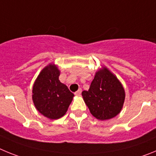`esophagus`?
<instances>
[{"mask_svg": "<svg viewBox=\"0 0 156 156\" xmlns=\"http://www.w3.org/2000/svg\"><path fill=\"white\" fill-rule=\"evenodd\" d=\"M81 92H82V89H81V88H80L79 90H77V91L75 92V95H77V96H79V95H80Z\"/></svg>", "mask_w": 156, "mask_h": 156, "instance_id": "obj_1", "label": "esophagus"}]
</instances>
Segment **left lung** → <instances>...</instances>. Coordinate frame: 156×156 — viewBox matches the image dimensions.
<instances>
[{"mask_svg":"<svg viewBox=\"0 0 156 156\" xmlns=\"http://www.w3.org/2000/svg\"><path fill=\"white\" fill-rule=\"evenodd\" d=\"M125 90L120 81L108 69H99L83 98L96 119L107 120L121 112L125 101Z\"/></svg>","mask_w":156,"mask_h":156,"instance_id":"8db88e82","label":"left lung"}]
</instances>
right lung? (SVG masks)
Segmentation results:
<instances>
[{
  "instance_id": "right-lung-1",
  "label": "right lung",
  "mask_w": 156,
  "mask_h": 156,
  "mask_svg": "<svg viewBox=\"0 0 156 156\" xmlns=\"http://www.w3.org/2000/svg\"><path fill=\"white\" fill-rule=\"evenodd\" d=\"M60 70L50 63L41 71L33 87L32 98L36 108L50 119L62 117L68 110L74 94L60 82Z\"/></svg>"
}]
</instances>
